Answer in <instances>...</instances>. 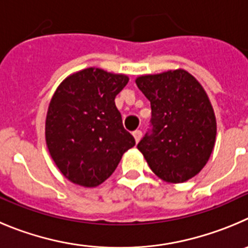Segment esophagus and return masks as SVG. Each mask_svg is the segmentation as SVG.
Listing matches in <instances>:
<instances>
[{
    "mask_svg": "<svg viewBox=\"0 0 248 248\" xmlns=\"http://www.w3.org/2000/svg\"><path fill=\"white\" fill-rule=\"evenodd\" d=\"M133 137H135L136 142H140V137H142V131H140V129H136V131H133Z\"/></svg>",
    "mask_w": 248,
    "mask_h": 248,
    "instance_id": "1",
    "label": "esophagus"
}]
</instances>
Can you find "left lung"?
<instances>
[{"instance_id":"obj_1","label":"left lung","mask_w":248,"mask_h":248,"mask_svg":"<svg viewBox=\"0 0 248 248\" xmlns=\"http://www.w3.org/2000/svg\"><path fill=\"white\" fill-rule=\"evenodd\" d=\"M151 101L152 129L137 148L149 168L168 183L195 177L210 158L216 137V120L199 81L178 69L136 80Z\"/></svg>"}]
</instances>
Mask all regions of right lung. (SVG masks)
<instances>
[{"mask_svg":"<svg viewBox=\"0 0 248 248\" xmlns=\"http://www.w3.org/2000/svg\"><path fill=\"white\" fill-rule=\"evenodd\" d=\"M127 82L126 75L88 68L66 78L53 95L46 121V146L70 182L97 186L136 144L115 105Z\"/></svg>","mask_w":248,"mask_h":248,"instance_id":"right-lung-1","label":"right lung"}]
</instances>
